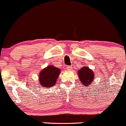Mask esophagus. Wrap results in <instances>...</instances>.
<instances>
[{
  "instance_id": "1",
  "label": "esophagus",
  "mask_w": 126,
  "mask_h": 126,
  "mask_svg": "<svg viewBox=\"0 0 126 126\" xmlns=\"http://www.w3.org/2000/svg\"><path fill=\"white\" fill-rule=\"evenodd\" d=\"M67 69L68 70H72V66H70V65L67 66Z\"/></svg>"
}]
</instances>
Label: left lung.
Instances as JSON below:
<instances>
[{
  "label": "left lung",
  "mask_w": 126,
  "mask_h": 126,
  "mask_svg": "<svg viewBox=\"0 0 126 126\" xmlns=\"http://www.w3.org/2000/svg\"><path fill=\"white\" fill-rule=\"evenodd\" d=\"M78 75L80 81L84 86H89V84L93 83L94 78V75L93 71L88 67H82L78 70Z\"/></svg>",
  "instance_id": "left-lung-1"
}]
</instances>
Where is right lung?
I'll list each match as a JSON object with an SVG mask.
<instances>
[{
	"instance_id": "right-lung-1",
	"label": "right lung",
	"mask_w": 126,
	"mask_h": 126,
	"mask_svg": "<svg viewBox=\"0 0 126 126\" xmlns=\"http://www.w3.org/2000/svg\"><path fill=\"white\" fill-rule=\"evenodd\" d=\"M61 70L57 67L49 65L41 71L39 75L40 84L43 87L51 88L56 83Z\"/></svg>"
}]
</instances>
